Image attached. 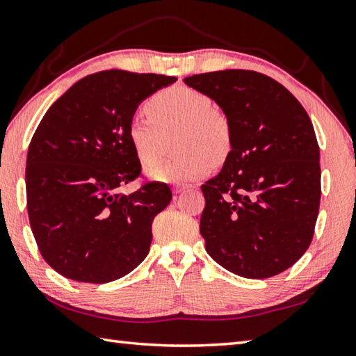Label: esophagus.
I'll list each match as a JSON object with an SVG mask.
<instances>
[{
    "instance_id": "1",
    "label": "esophagus",
    "mask_w": 356,
    "mask_h": 356,
    "mask_svg": "<svg viewBox=\"0 0 356 356\" xmlns=\"http://www.w3.org/2000/svg\"><path fill=\"white\" fill-rule=\"evenodd\" d=\"M188 188H190L188 185H176L172 188V193H174V195H180V193H184L185 190H188Z\"/></svg>"
}]
</instances>
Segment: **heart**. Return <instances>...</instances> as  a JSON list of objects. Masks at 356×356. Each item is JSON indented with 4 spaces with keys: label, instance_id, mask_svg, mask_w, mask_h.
I'll use <instances>...</instances> for the list:
<instances>
[{
    "label": "heart",
    "instance_id": "heart-1",
    "mask_svg": "<svg viewBox=\"0 0 356 356\" xmlns=\"http://www.w3.org/2000/svg\"><path fill=\"white\" fill-rule=\"evenodd\" d=\"M149 116L134 118L129 141L143 165L157 161L170 147L177 154L151 166L149 177L185 184L205 176L213 163H222L232 147L227 116L213 108L209 96L185 86L160 90L146 101Z\"/></svg>",
    "mask_w": 356,
    "mask_h": 356
}]
</instances>
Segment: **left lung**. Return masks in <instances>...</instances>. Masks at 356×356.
Segmentation results:
<instances>
[{
	"label": "left lung",
	"mask_w": 356,
	"mask_h": 356,
	"mask_svg": "<svg viewBox=\"0 0 356 356\" xmlns=\"http://www.w3.org/2000/svg\"><path fill=\"white\" fill-rule=\"evenodd\" d=\"M184 81L215 99L232 126L221 172L200 186L207 252L245 279L283 273L312 244L319 213L312 120L289 90L257 71H213Z\"/></svg>",
	"instance_id": "left-lung-1"
}]
</instances>
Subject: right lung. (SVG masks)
I'll use <instances>...</instances> for the list:
<instances>
[{"label":"right lung","mask_w":356,"mask_h":356,"mask_svg":"<svg viewBox=\"0 0 356 356\" xmlns=\"http://www.w3.org/2000/svg\"><path fill=\"white\" fill-rule=\"evenodd\" d=\"M176 82L165 74L106 70L77 81L44 113L26 160V202L43 260L76 282L107 283L149 254L152 221L171 188L141 177L129 124L141 101Z\"/></svg>","instance_id":"add662e5"}]
</instances>
